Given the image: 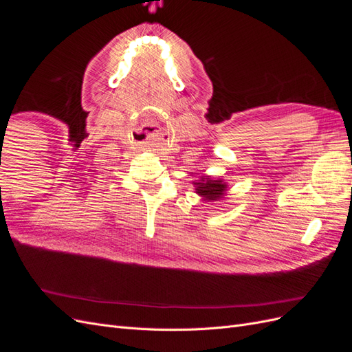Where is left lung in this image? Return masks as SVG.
I'll use <instances>...</instances> for the list:
<instances>
[{"label":"left lung","instance_id":"obj_1","mask_svg":"<svg viewBox=\"0 0 352 352\" xmlns=\"http://www.w3.org/2000/svg\"><path fill=\"white\" fill-rule=\"evenodd\" d=\"M192 185L195 186V194H198L202 201L207 202L225 199L226 190H229L225 180L214 179L211 176H201L199 180H194Z\"/></svg>","mask_w":352,"mask_h":352}]
</instances>
